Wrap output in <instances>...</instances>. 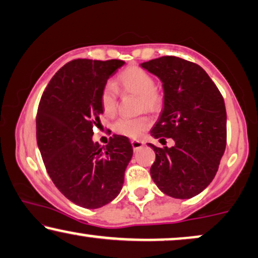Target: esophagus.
Returning a JSON list of instances; mask_svg holds the SVG:
<instances>
[{
  "label": "esophagus",
  "mask_w": 258,
  "mask_h": 258,
  "mask_svg": "<svg viewBox=\"0 0 258 258\" xmlns=\"http://www.w3.org/2000/svg\"><path fill=\"white\" fill-rule=\"evenodd\" d=\"M131 144H132L133 150H138V149H140V147L144 145V143L140 142V140H132Z\"/></svg>",
  "instance_id": "obj_1"
}]
</instances>
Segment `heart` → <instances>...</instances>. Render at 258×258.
I'll return each mask as SVG.
<instances>
[{
  "label": "heart",
  "mask_w": 258,
  "mask_h": 258,
  "mask_svg": "<svg viewBox=\"0 0 258 258\" xmlns=\"http://www.w3.org/2000/svg\"><path fill=\"white\" fill-rule=\"evenodd\" d=\"M118 82L123 89L139 94V108L154 111L163 104V94L156 87L154 79L150 73L140 67H128L118 77ZM101 106L105 114L113 115L118 106V88L114 84L108 82L101 92ZM149 116L142 115L137 118L121 116L113 123V131L118 135L138 138L150 126Z\"/></svg>",
  "instance_id": "heart-1"
}]
</instances>
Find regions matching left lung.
Here are the masks:
<instances>
[{
	"instance_id": "obj_1",
	"label": "left lung",
	"mask_w": 258,
	"mask_h": 258,
	"mask_svg": "<svg viewBox=\"0 0 258 258\" xmlns=\"http://www.w3.org/2000/svg\"><path fill=\"white\" fill-rule=\"evenodd\" d=\"M163 82L164 108L151 130L172 147L147 144L156 153L151 177L160 191L188 199L201 194L217 173L226 146V111L221 92L203 68L177 56L140 64Z\"/></svg>"
}]
</instances>
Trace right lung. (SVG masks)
I'll use <instances>...</instances> for the list:
<instances>
[{
	"mask_svg": "<svg viewBox=\"0 0 258 258\" xmlns=\"http://www.w3.org/2000/svg\"><path fill=\"white\" fill-rule=\"evenodd\" d=\"M121 60L77 59L61 67L41 97L36 140L55 186L74 204L98 209L112 202L123 184L133 149L113 136L106 147L94 143L93 127L104 112L101 92Z\"/></svg>",
	"mask_w": 258,
	"mask_h": 258,
	"instance_id": "1",
	"label": "right lung"
}]
</instances>
